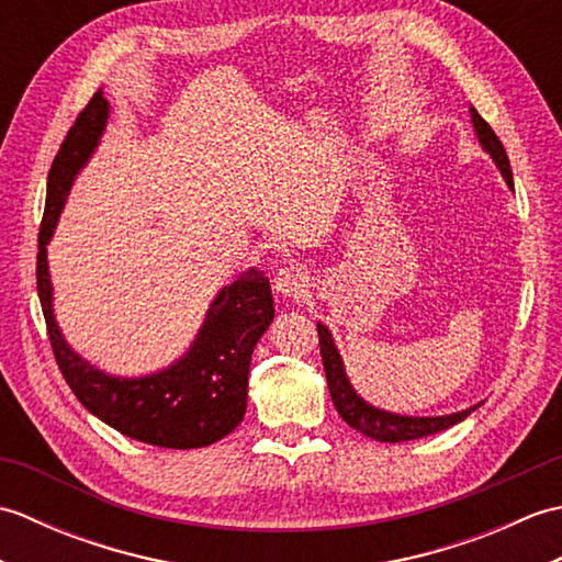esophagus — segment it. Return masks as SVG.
Returning <instances> with one entry per match:
<instances>
[{
  "label": "esophagus",
  "mask_w": 562,
  "mask_h": 562,
  "mask_svg": "<svg viewBox=\"0 0 562 562\" xmlns=\"http://www.w3.org/2000/svg\"><path fill=\"white\" fill-rule=\"evenodd\" d=\"M274 290L282 296H290V300H302L308 292V278L302 268L296 266H284L280 272L274 274Z\"/></svg>",
  "instance_id": "1"
}]
</instances>
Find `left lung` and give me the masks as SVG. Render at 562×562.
<instances>
[{"label":"left lung","instance_id":"8db88e82","mask_svg":"<svg viewBox=\"0 0 562 562\" xmlns=\"http://www.w3.org/2000/svg\"><path fill=\"white\" fill-rule=\"evenodd\" d=\"M471 117L483 149L495 159L497 169L503 171L507 186L512 188L515 183H512V169H509V159L503 142H499V137L493 133V127L483 121L479 111L471 109ZM318 345H321V360H324L333 405H336V411L340 413L345 423H348L352 429H357V432H362L372 439H379V441L420 439L465 420V417L479 408V405H473L469 411L439 415V417H408V415H393L386 411H379L374 405L364 403L350 386L348 376H345L340 355L336 350V345H333L330 333L324 324H318Z\"/></svg>","mask_w":562,"mask_h":562}]
</instances>
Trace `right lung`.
Returning <instances> with one entry per match:
<instances>
[{
    "label": "right lung",
    "instance_id": "1",
    "mask_svg": "<svg viewBox=\"0 0 562 562\" xmlns=\"http://www.w3.org/2000/svg\"><path fill=\"white\" fill-rule=\"evenodd\" d=\"M109 121L103 91L93 93L59 145L38 234L35 284L55 362L79 403L125 437L166 449H200L226 437L244 420L248 367L256 342L274 316L266 272L248 270L220 292L193 348L173 367L142 379H117L93 369L69 350L53 316L47 250L71 181L97 149Z\"/></svg>",
    "mask_w": 562,
    "mask_h": 562
}]
</instances>
